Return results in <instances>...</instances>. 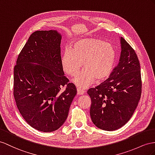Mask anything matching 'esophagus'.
I'll list each match as a JSON object with an SVG mask.
<instances>
[{"instance_id": "esophagus-1", "label": "esophagus", "mask_w": 155, "mask_h": 155, "mask_svg": "<svg viewBox=\"0 0 155 155\" xmlns=\"http://www.w3.org/2000/svg\"><path fill=\"white\" fill-rule=\"evenodd\" d=\"M77 94L78 95H83L84 94L85 91L82 89L81 88H80V87H77Z\"/></svg>"}]
</instances>
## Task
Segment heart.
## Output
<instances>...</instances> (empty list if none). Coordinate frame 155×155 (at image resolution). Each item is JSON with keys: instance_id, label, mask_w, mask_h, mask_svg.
I'll return each instance as SVG.
<instances>
[{"instance_id": "obj_1", "label": "heart", "mask_w": 155, "mask_h": 155, "mask_svg": "<svg viewBox=\"0 0 155 155\" xmlns=\"http://www.w3.org/2000/svg\"><path fill=\"white\" fill-rule=\"evenodd\" d=\"M116 51L113 45L99 38H88L78 41L73 49L67 48L61 63L64 72L74 77L82 65L83 69L73 82L78 87L85 88L96 80L107 78L114 68Z\"/></svg>"}]
</instances>
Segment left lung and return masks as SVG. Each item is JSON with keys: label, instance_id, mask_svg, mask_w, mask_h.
<instances>
[{"label": "left lung", "instance_id": "1", "mask_svg": "<svg viewBox=\"0 0 155 155\" xmlns=\"http://www.w3.org/2000/svg\"><path fill=\"white\" fill-rule=\"evenodd\" d=\"M120 59L110 77L87 92L92 101V121L97 128L106 131L118 130L129 121L141 94L138 58L124 38L120 37Z\"/></svg>", "mask_w": 155, "mask_h": 155}]
</instances>
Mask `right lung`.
I'll return each instance as SVG.
<instances>
[{
	"instance_id": "right-lung-1",
	"label": "right lung",
	"mask_w": 155,
	"mask_h": 155,
	"mask_svg": "<svg viewBox=\"0 0 155 155\" xmlns=\"http://www.w3.org/2000/svg\"><path fill=\"white\" fill-rule=\"evenodd\" d=\"M61 35L56 30L31 34L14 71V96L19 113L33 128L57 130L68 116L76 86L63 70Z\"/></svg>"
}]
</instances>
